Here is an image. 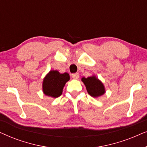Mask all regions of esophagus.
Listing matches in <instances>:
<instances>
[{"mask_svg": "<svg viewBox=\"0 0 147 147\" xmlns=\"http://www.w3.org/2000/svg\"><path fill=\"white\" fill-rule=\"evenodd\" d=\"M71 76H72V78H73V79H75V80H76V79H78V78H79L80 75H79V74L76 73V74H71Z\"/></svg>", "mask_w": 147, "mask_h": 147, "instance_id": "34e87169", "label": "esophagus"}]
</instances>
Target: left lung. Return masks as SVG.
<instances>
[{
    "label": "left lung",
    "instance_id": "8db88e82",
    "mask_svg": "<svg viewBox=\"0 0 147 147\" xmlns=\"http://www.w3.org/2000/svg\"><path fill=\"white\" fill-rule=\"evenodd\" d=\"M82 81L85 84L88 93L92 97H99L105 93V88L103 84L95 76L87 78H82Z\"/></svg>",
    "mask_w": 147,
    "mask_h": 147
}]
</instances>
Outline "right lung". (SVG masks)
<instances>
[{
  "label": "right lung",
  "mask_w": 147,
  "mask_h": 147,
  "mask_svg": "<svg viewBox=\"0 0 147 147\" xmlns=\"http://www.w3.org/2000/svg\"><path fill=\"white\" fill-rule=\"evenodd\" d=\"M69 78V75L66 72L60 74L57 70H51L43 80V93L50 97H59L61 95L64 86Z\"/></svg>",
  "instance_id": "obj_1"
}]
</instances>
